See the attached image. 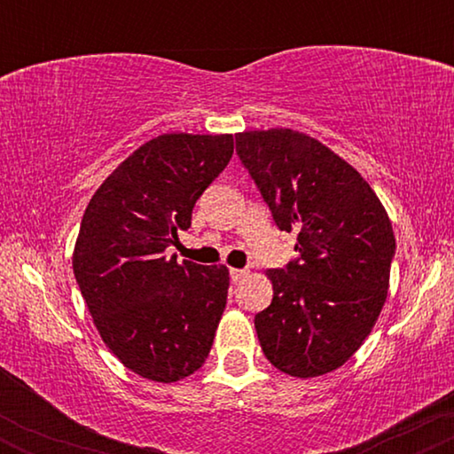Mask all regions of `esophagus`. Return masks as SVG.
<instances>
[{"mask_svg": "<svg viewBox=\"0 0 454 454\" xmlns=\"http://www.w3.org/2000/svg\"><path fill=\"white\" fill-rule=\"evenodd\" d=\"M245 275H247V270H245V269H231V279L232 281H241Z\"/></svg>", "mask_w": 454, "mask_h": 454, "instance_id": "esophagus-1", "label": "esophagus"}]
</instances>
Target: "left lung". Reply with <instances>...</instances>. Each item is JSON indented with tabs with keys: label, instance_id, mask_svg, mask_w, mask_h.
Listing matches in <instances>:
<instances>
[{
	"label": "left lung",
	"instance_id": "8db88e82",
	"mask_svg": "<svg viewBox=\"0 0 454 454\" xmlns=\"http://www.w3.org/2000/svg\"><path fill=\"white\" fill-rule=\"evenodd\" d=\"M234 138L273 222L299 232V256L267 273L273 301L254 320L260 346L288 376H322L376 325L395 258L393 226L367 181L316 138L288 128Z\"/></svg>",
	"mask_w": 454,
	"mask_h": 454
}]
</instances>
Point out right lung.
<instances>
[{
    "label": "right lung",
    "mask_w": 454,
    "mask_h": 454,
    "mask_svg": "<svg viewBox=\"0 0 454 454\" xmlns=\"http://www.w3.org/2000/svg\"><path fill=\"white\" fill-rule=\"evenodd\" d=\"M232 134H161L113 170L87 205L74 278L93 325L138 376L176 382L209 356L228 269L166 256L202 192L232 158Z\"/></svg>",
    "instance_id": "obj_1"
}]
</instances>
